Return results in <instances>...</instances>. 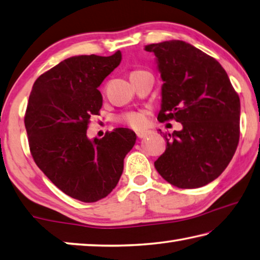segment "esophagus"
<instances>
[{
    "instance_id": "1",
    "label": "esophagus",
    "mask_w": 260,
    "mask_h": 260,
    "mask_svg": "<svg viewBox=\"0 0 260 260\" xmlns=\"http://www.w3.org/2000/svg\"><path fill=\"white\" fill-rule=\"evenodd\" d=\"M136 135H137L138 138H145L148 135V133H147V131H138V133Z\"/></svg>"
}]
</instances>
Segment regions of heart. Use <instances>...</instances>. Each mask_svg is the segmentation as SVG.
<instances>
[{"label":"heart","mask_w":260,"mask_h":260,"mask_svg":"<svg viewBox=\"0 0 260 260\" xmlns=\"http://www.w3.org/2000/svg\"><path fill=\"white\" fill-rule=\"evenodd\" d=\"M140 72H145L142 70H137L133 72V74L135 73H140ZM116 120L118 122L123 123V124H126L134 129H139L142 127L145 123V115L143 112H127V113H123L120 116L116 117Z\"/></svg>","instance_id":"1"}]
</instances>
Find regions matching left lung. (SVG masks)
I'll return each instance as SVG.
<instances>
[{
	"label": "left lung",
	"mask_w": 260,
	"mask_h": 260,
	"mask_svg": "<svg viewBox=\"0 0 260 260\" xmlns=\"http://www.w3.org/2000/svg\"><path fill=\"white\" fill-rule=\"evenodd\" d=\"M145 50L156 56L165 82L157 120L183 124L163 134L166 151L154 166L176 187H202L221 175L238 148L239 94L220 63L189 43L172 40Z\"/></svg>",
	"instance_id": "left-lung-1"
}]
</instances>
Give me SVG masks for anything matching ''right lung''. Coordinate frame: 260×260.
Masks as SVG:
<instances>
[{
  "label": "right lung",
  "instance_id": "right-lung-1",
  "mask_svg": "<svg viewBox=\"0 0 260 260\" xmlns=\"http://www.w3.org/2000/svg\"><path fill=\"white\" fill-rule=\"evenodd\" d=\"M121 52L109 57L74 56L38 77L25 113L31 156L43 174L82 202H97L115 188L123 160L136 143L126 127L86 137L90 118L100 115L98 86L121 62Z\"/></svg>",
  "mask_w": 260,
  "mask_h": 260
}]
</instances>
